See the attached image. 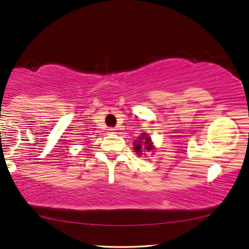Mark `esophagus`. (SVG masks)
I'll list each match as a JSON object with an SVG mask.
<instances>
[{
	"mask_svg": "<svg viewBox=\"0 0 249 249\" xmlns=\"http://www.w3.org/2000/svg\"><path fill=\"white\" fill-rule=\"evenodd\" d=\"M108 132L110 134H115V133H117V130H116L115 127H110L109 130H108Z\"/></svg>",
	"mask_w": 249,
	"mask_h": 249,
	"instance_id": "obj_1",
	"label": "esophagus"
}]
</instances>
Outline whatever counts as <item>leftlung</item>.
Returning a JSON list of instances; mask_svg holds the SVG:
<instances>
[{"instance_id": "obj_1", "label": "left lung", "mask_w": 249, "mask_h": 249, "mask_svg": "<svg viewBox=\"0 0 249 249\" xmlns=\"http://www.w3.org/2000/svg\"><path fill=\"white\" fill-rule=\"evenodd\" d=\"M142 146L144 147V149H146L147 152H150V150L153 149L152 142H150V138L146 137V134H144V133H143L142 137L140 138V140H135V142H134L135 153L141 155V154H142V152H141V149H142Z\"/></svg>"}]
</instances>
